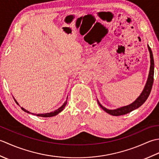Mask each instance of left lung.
I'll return each instance as SVG.
<instances>
[{
    "label": "left lung",
    "instance_id": "8db88e82",
    "mask_svg": "<svg viewBox=\"0 0 159 159\" xmlns=\"http://www.w3.org/2000/svg\"><path fill=\"white\" fill-rule=\"evenodd\" d=\"M148 50H149L150 55V72H149V75H148L147 83L146 84V86H145L142 93H141V95L137 98V99L134 101V102L129 104V105L128 106H125L114 110H109V109H106V108H104V107L101 105L98 102V104L100 106V107L102 108L104 111H106L107 113H109L111 115V116H122V115H126L128 113L131 112V111H133V110L137 109V108H139V107H141L148 99V98L149 96L150 93L151 92L152 87V85H153L154 72V63L152 52L150 46H148Z\"/></svg>",
    "mask_w": 159,
    "mask_h": 159
}]
</instances>
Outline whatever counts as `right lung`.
<instances>
[{"label": "right lung", "mask_w": 159, "mask_h": 159, "mask_svg": "<svg viewBox=\"0 0 159 159\" xmlns=\"http://www.w3.org/2000/svg\"><path fill=\"white\" fill-rule=\"evenodd\" d=\"M15 101H16V102L18 104V103L16 102V100H15ZM66 104H67V100L65 102H64V104H63V105L60 108H59L58 109H57L56 111H53V112H50V113H44V114H33V115H36L37 116H39V117H52V116H56V115H57L58 113H59L61 111H63V109H64V108H65V107H66ZM21 109L24 111H25V112H26V113H30L29 111H26V109H24V108H22V107H21ZM33 114V113H32Z\"/></svg>", "instance_id": "right-lung-1"}]
</instances>
